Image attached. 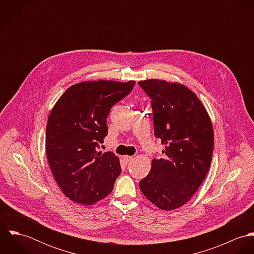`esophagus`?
I'll use <instances>...</instances> for the list:
<instances>
[{"mask_svg": "<svg viewBox=\"0 0 254 254\" xmlns=\"http://www.w3.org/2000/svg\"><path fill=\"white\" fill-rule=\"evenodd\" d=\"M132 159H133V157H132V156H128V155L123 156V160H124L126 163H127V162H130Z\"/></svg>", "mask_w": 254, "mask_h": 254, "instance_id": "esophagus-1", "label": "esophagus"}]
</instances>
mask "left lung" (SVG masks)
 Masks as SVG:
<instances>
[{"mask_svg":"<svg viewBox=\"0 0 254 254\" xmlns=\"http://www.w3.org/2000/svg\"><path fill=\"white\" fill-rule=\"evenodd\" d=\"M139 85L151 99L154 135L165 145L141 180L145 197L162 210L187 203L204 180L211 164L214 133L199 99L185 85L148 79Z\"/></svg>","mask_w":254,"mask_h":254,"instance_id":"left-lung-1","label":"left lung"}]
</instances>
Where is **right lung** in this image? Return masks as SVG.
<instances>
[{
    "instance_id": "1",
    "label": "right lung",
    "mask_w": 254,
    "mask_h": 254,
    "mask_svg": "<svg viewBox=\"0 0 254 254\" xmlns=\"http://www.w3.org/2000/svg\"><path fill=\"white\" fill-rule=\"evenodd\" d=\"M135 81H84L70 86L49 114L46 150L52 173L74 202L90 205L105 198L121 173L119 158L98 151L108 135L110 109Z\"/></svg>"
}]
</instances>
